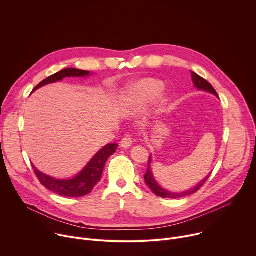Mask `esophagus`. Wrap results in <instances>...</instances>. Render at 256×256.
<instances>
[{
	"instance_id": "34e87169",
	"label": "esophagus",
	"mask_w": 256,
	"mask_h": 256,
	"mask_svg": "<svg viewBox=\"0 0 256 256\" xmlns=\"http://www.w3.org/2000/svg\"><path fill=\"white\" fill-rule=\"evenodd\" d=\"M132 136L130 134H127L125 137H123V139L121 140L120 142V146L123 148H128L132 146Z\"/></svg>"
}]
</instances>
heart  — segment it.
I'll use <instances>...</instances> for the list:
<instances>
[{
	"instance_id": "b5f03b06",
	"label": "heart",
	"mask_w": 256,
	"mask_h": 256,
	"mask_svg": "<svg viewBox=\"0 0 256 256\" xmlns=\"http://www.w3.org/2000/svg\"><path fill=\"white\" fill-rule=\"evenodd\" d=\"M162 83L156 79H144L128 88L124 102L130 110H138L150 102L160 90Z\"/></svg>"
}]
</instances>
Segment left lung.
Wrapping results in <instances>:
<instances>
[{"instance_id":"left-lung-1","label":"left lung","mask_w":256,"mask_h":256,"mask_svg":"<svg viewBox=\"0 0 256 256\" xmlns=\"http://www.w3.org/2000/svg\"><path fill=\"white\" fill-rule=\"evenodd\" d=\"M191 77H192V80H193V83H194V86L195 88H197L198 90H200L212 92L214 96H218L216 92V90L212 88V85L208 81H206L204 78L200 77V75H197L196 73H194L192 71H191ZM150 160H152V158L150 156V158H148V170H146V172L144 174V180H146V185L152 189V191L156 196H160V197H162V198H180V197L191 195V194L197 192L198 190H200L204 185V183L208 181V179L210 178V176L212 174L210 173L204 180H202L197 186H195L194 188H192V189H190L188 191H185V192H182V193H173L171 191H166L162 187L158 186V184L154 180V176L152 174V171H150Z\"/></svg>"}]
</instances>
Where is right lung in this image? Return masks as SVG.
<instances>
[{
  "label": "right lung",
  "instance_id": "obj_1",
  "mask_svg": "<svg viewBox=\"0 0 256 256\" xmlns=\"http://www.w3.org/2000/svg\"><path fill=\"white\" fill-rule=\"evenodd\" d=\"M88 74L90 71L79 70L75 68L63 69L59 72H56V74L48 76L40 83H38L34 90V92L44 86L46 84L60 81L64 77H82L88 76ZM117 148V144L106 146L92 158V160L82 170L80 174H78L76 177L70 180H56L40 173L34 166H32V168L40 184L44 185L50 191L66 197H81L90 193L94 187L98 184L102 177L106 160L112 154H115Z\"/></svg>",
  "mask_w": 256,
  "mask_h": 256
}]
</instances>
